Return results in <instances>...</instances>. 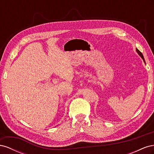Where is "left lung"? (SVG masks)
<instances>
[{
	"label": "left lung",
	"mask_w": 154,
	"mask_h": 154,
	"mask_svg": "<svg viewBox=\"0 0 154 154\" xmlns=\"http://www.w3.org/2000/svg\"><path fill=\"white\" fill-rule=\"evenodd\" d=\"M136 51H137V53L139 54V56H140V57H141V58H143V60H144V62H145V61H144V57H143V54L141 53V52H140V51H139V50H138L137 49H136Z\"/></svg>",
	"instance_id": "8db88e82"
}]
</instances>
